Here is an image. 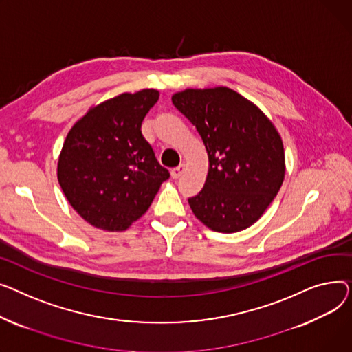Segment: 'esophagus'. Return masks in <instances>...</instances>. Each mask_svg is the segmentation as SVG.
Here are the masks:
<instances>
[{
	"label": "esophagus",
	"instance_id": "obj_1",
	"mask_svg": "<svg viewBox=\"0 0 352 352\" xmlns=\"http://www.w3.org/2000/svg\"><path fill=\"white\" fill-rule=\"evenodd\" d=\"M184 170H186V164H184V163H180L177 168L172 169V176H173L175 179H177V177H180V176L184 173Z\"/></svg>",
	"mask_w": 352,
	"mask_h": 352
}]
</instances>
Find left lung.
Instances as JSON below:
<instances>
[{"mask_svg": "<svg viewBox=\"0 0 352 352\" xmlns=\"http://www.w3.org/2000/svg\"><path fill=\"white\" fill-rule=\"evenodd\" d=\"M172 102L196 126L209 157L203 189L189 199L192 212L213 232L250 227L274 200L285 175L283 140L273 122L226 87L189 88Z\"/></svg>", "mask_w": 352, "mask_h": 352, "instance_id": "obj_1", "label": "left lung"}]
</instances>
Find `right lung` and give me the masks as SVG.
Returning <instances> with one entry per match:
<instances>
[{"instance_id": "add662e5", "label": "right lung", "mask_w": 352, "mask_h": 352, "mask_svg": "<svg viewBox=\"0 0 352 352\" xmlns=\"http://www.w3.org/2000/svg\"><path fill=\"white\" fill-rule=\"evenodd\" d=\"M156 89L120 94L89 108L67 135L58 182L74 210L107 232H123L148 212L169 170L143 138Z\"/></svg>"}]
</instances>
